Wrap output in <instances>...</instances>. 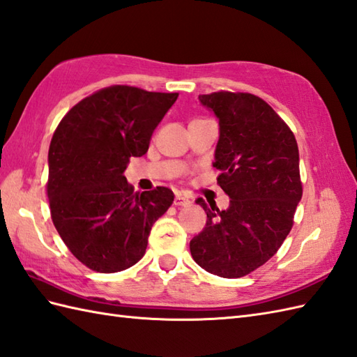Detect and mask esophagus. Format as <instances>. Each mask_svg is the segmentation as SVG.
<instances>
[{
  "label": "esophagus",
  "instance_id": "esophagus-1",
  "mask_svg": "<svg viewBox=\"0 0 357 357\" xmlns=\"http://www.w3.org/2000/svg\"><path fill=\"white\" fill-rule=\"evenodd\" d=\"M173 204H175L176 206H188L190 204H192V201H190V199H188L187 196L181 195V193H176L175 201H173Z\"/></svg>",
  "mask_w": 357,
  "mask_h": 357
}]
</instances>
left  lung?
Wrapping results in <instances>:
<instances>
[{
	"label": "left lung",
	"mask_w": 357,
	"mask_h": 357,
	"mask_svg": "<svg viewBox=\"0 0 357 357\" xmlns=\"http://www.w3.org/2000/svg\"><path fill=\"white\" fill-rule=\"evenodd\" d=\"M199 100L219 119L213 167L229 206L220 211L197 199L206 225L190 252L206 272L240 278L263 266L291 233L303 196L298 144L284 120L254 94L219 91Z\"/></svg>",
	"instance_id": "1"
}]
</instances>
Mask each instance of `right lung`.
I'll use <instances>...</instances> for the list:
<instances>
[{
  "mask_svg": "<svg viewBox=\"0 0 357 357\" xmlns=\"http://www.w3.org/2000/svg\"><path fill=\"white\" fill-rule=\"evenodd\" d=\"M178 93L128 85L96 91L65 114L48 151L47 196L54 227L86 268L102 273L141 260L153 223L173 192L138 193L123 176L130 156H143Z\"/></svg>",
  "mask_w": 357,
  "mask_h": 357,
  "instance_id": "1",
  "label": "right lung"
}]
</instances>
